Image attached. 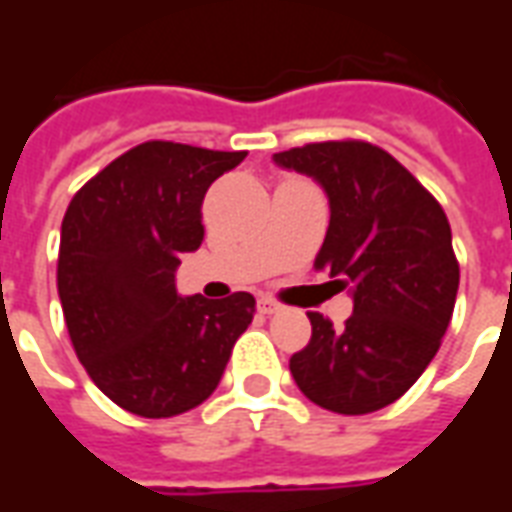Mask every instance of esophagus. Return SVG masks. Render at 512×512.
Returning a JSON list of instances; mask_svg holds the SVG:
<instances>
[{
  "instance_id": "1",
  "label": "esophagus",
  "mask_w": 512,
  "mask_h": 512,
  "mask_svg": "<svg viewBox=\"0 0 512 512\" xmlns=\"http://www.w3.org/2000/svg\"><path fill=\"white\" fill-rule=\"evenodd\" d=\"M257 310H260V315H277L282 307H279L277 301H271V299H260L257 301Z\"/></svg>"
}]
</instances>
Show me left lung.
I'll return each instance as SVG.
<instances>
[{
  "label": "left lung",
  "instance_id": "obj_1",
  "mask_svg": "<svg viewBox=\"0 0 512 512\" xmlns=\"http://www.w3.org/2000/svg\"><path fill=\"white\" fill-rule=\"evenodd\" d=\"M274 161L326 191L332 216L315 268L354 296L343 329L307 312L312 337L290 356V373L315 406L378 411L425 373L450 326L461 279L450 222L436 197L370 142H312Z\"/></svg>",
  "mask_w": 512,
  "mask_h": 512
}]
</instances>
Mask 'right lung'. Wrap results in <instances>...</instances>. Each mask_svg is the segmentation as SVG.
Masks as SVG:
<instances>
[{
	"instance_id": "obj_1",
	"label": "right lung",
	"mask_w": 512,
	"mask_h": 512,
	"mask_svg": "<svg viewBox=\"0 0 512 512\" xmlns=\"http://www.w3.org/2000/svg\"><path fill=\"white\" fill-rule=\"evenodd\" d=\"M244 150L142 142L73 194L57 290L73 351L95 386L136 417L183 414L213 395L255 296H178L180 255L200 249L202 200Z\"/></svg>"
}]
</instances>
